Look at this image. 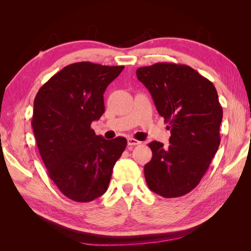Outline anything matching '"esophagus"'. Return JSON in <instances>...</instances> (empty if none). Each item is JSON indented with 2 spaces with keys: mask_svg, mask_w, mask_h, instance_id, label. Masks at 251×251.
<instances>
[{
  "mask_svg": "<svg viewBox=\"0 0 251 251\" xmlns=\"http://www.w3.org/2000/svg\"><path fill=\"white\" fill-rule=\"evenodd\" d=\"M140 143L141 142L139 140H137V139H134V138H128L127 139V146H131V147L138 146V144H140Z\"/></svg>",
  "mask_w": 251,
  "mask_h": 251,
  "instance_id": "1",
  "label": "esophagus"
}]
</instances>
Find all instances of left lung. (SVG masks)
I'll return each instance as SVG.
<instances>
[{"mask_svg":"<svg viewBox=\"0 0 251 251\" xmlns=\"http://www.w3.org/2000/svg\"><path fill=\"white\" fill-rule=\"evenodd\" d=\"M136 75L171 128L169 147L149 144L153 157L144 165L147 184L164 198L186 195L199 184L221 141L223 110L217 90L186 65L157 63L138 68Z\"/></svg>","mask_w":251,"mask_h":251,"instance_id":"8db88e82","label":"left lung"}]
</instances>
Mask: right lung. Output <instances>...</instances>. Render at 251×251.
<instances>
[{
	"label": "right lung",
	"mask_w": 251,
	"mask_h": 251,
	"mask_svg": "<svg viewBox=\"0 0 251 251\" xmlns=\"http://www.w3.org/2000/svg\"><path fill=\"white\" fill-rule=\"evenodd\" d=\"M124 68L71 64L34 98L31 125L37 149L51 180L73 201L90 202L107 192L114 165L126 147L125 137L107 140L91 128L104 112L105 89Z\"/></svg>",
	"instance_id": "add662e5"
}]
</instances>
